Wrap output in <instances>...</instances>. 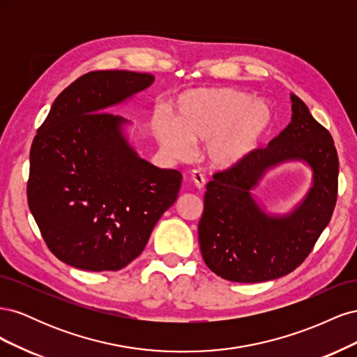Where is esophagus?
Segmentation results:
<instances>
[{
	"mask_svg": "<svg viewBox=\"0 0 357 357\" xmlns=\"http://www.w3.org/2000/svg\"><path fill=\"white\" fill-rule=\"evenodd\" d=\"M190 180H192V183H193V186H195L198 190L204 189L205 178H204V176L201 174L199 171H192V172H190Z\"/></svg>",
	"mask_w": 357,
	"mask_h": 357,
	"instance_id": "1",
	"label": "esophagus"
}]
</instances>
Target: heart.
<instances>
[{
	"label": "heart",
	"instance_id": "b5f03b06",
	"mask_svg": "<svg viewBox=\"0 0 357 357\" xmlns=\"http://www.w3.org/2000/svg\"><path fill=\"white\" fill-rule=\"evenodd\" d=\"M176 121L159 114L155 132L172 159L192 156L190 144H207L208 164L220 171L241 165L262 147L274 125L265 101L231 88H201L180 95L174 104Z\"/></svg>",
	"mask_w": 357,
	"mask_h": 357
}]
</instances>
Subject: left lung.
<instances>
[{
    "instance_id": "1",
    "label": "left lung",
    "mask_w": 357,
    "mask_h": 357,
    "mask_svg": "<svg viewBox=\"0 0 357 357\" xmlns=\"http://www.w3.org/2000/svg\"><path fill=\"white\" fill-rule=\"evenodd\" d=\"M291 121L268 147L241 165L213 176L198 225L204 262L214 274L238 283H261L296 269L326 228L337 202L338 155L333 139L290 93ZM304 161L313 172L312 188L286 215H269L252 190L269 169Z\"/></svg>"
}]
</instances>
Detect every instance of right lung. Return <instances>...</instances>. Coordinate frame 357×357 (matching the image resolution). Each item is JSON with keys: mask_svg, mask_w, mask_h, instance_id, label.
Returning <instances> with one entry per match:
<instances>
[{"mask_svg": "<svg viewBox=\"0 0 357 357\" xmlns=\"http://www.w3.org/2000/svg\"><path fill=\"white\" fill-rule=\"evenodd\" d=\"M153 82L149 73H88L59 93L38 128L28 205L63 264L84 271L125 268L178 197L180 172L139 158L125 135L131 122L105 112Z\"/></svg>", "mask_w": 357, "mask_h": 357, "instance_id": "1", "label": "right lung"}]
</instances>
